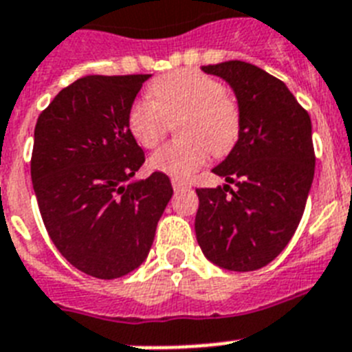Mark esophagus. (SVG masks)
Returning <instances> with one entry per match:
<instances>
[{
    "label": "esophagus",
    "mask_w": 352,
    "mask_h": 352,
    "mask_svg": "<svg viewBox=\"0 0 352 352\" xmlns=\"http://www.w3.org/2000/svg\"><path fill=\"white\" fill-rule=\"evenodd\" d=\"M171 186H173V190L175 191H182L186 188H190V184L182 179H177V177H171Z\"/></svg>",
    "instance_id": "obj_1"
}]
</instances>
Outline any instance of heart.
Instances as JSON below:
<instances>
[{"mask_svg": "<svg viewBox=\"0 0 352 352\" xmlns=\"http://www.w3.org/2000/svg\"><path fill=\"white\" fill-rule=\"evenodd\" d=\"M150 100L129 109V131L152 148L164 138L168 121L179 123L181 143H168L152 153L150 168L177 179L190 177L208 161L209 150L221 157L234 148L241 131L240 105L214 76L197 69H179L150 84Z\"/></svg>", "mask_w": 352, "mask_h": 352, "instance_id": "obj_1", "label": "heart"}]
</instances>
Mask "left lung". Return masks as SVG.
Instances as JSON below:
<instances>
[{
	"label": "left lung",
	"instance_id": "left-lung-1",
	"mask_svg": "<svg viewBox=\"0 0 352 352\" xmlns=\"http://www.w3.org/2000/svg\"><path fill=\"white\" fill-rule=\"evenodd\" d=\"M202 69L232 87L241 131L212 168L227 184L197 190V241L218 267L258 270L285 250L302 218L315 173L311 120L285 82L261 67L229 60Z\"/></svg>",
	"mask_w": 352,
	"mask_h": 352
}]
</instances>
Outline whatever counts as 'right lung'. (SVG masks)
I'll return each instance as SVG.
<instances>
[{
	"mask_svg": "<svg viewBox=\"0 0 352 352\" xmlns=\"http://www.w3.org/2000/svg\"><path fill=\"white\" fill-rule=\"evenodd\" d=\"M150 75H89L64 87L39 114L32 182L44 227L75 268L118 279L146 259L173 188L153 171L131 182L144 152L129 109Z\"/></svg>",
	"mask_w": 352,
	"mask_h": 352,
	"instance_id": "add662e5",
	"label": "right lung"
}]
</instances>
